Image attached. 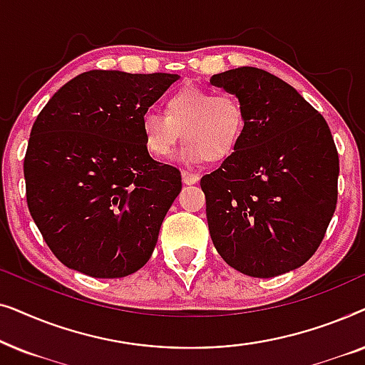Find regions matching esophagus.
Returning <instances> with one entry per match:
<instances>
[{"instance_id":"1","label":"esophagus","mask_w":365,"mask_h":365,"mask_svg":"<svg viewBox=\"0 0 365 365\" xmlns=\"http://www.w3.org/2000/svg\"><path fill=\"white\" fill-rule=\"evenodd\" d=\"M181 176H182L184 184H196L199 181V174H194V173H189V171H182Z\"/></svg>"}]
</instances>
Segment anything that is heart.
I'll list each match as a JSON object with an SVG mask.
<instances>
[{
	"label": "heart",
	"instance_id": "b5f03b06",
	"mask_svg": "<svg viewBox=\"0 0 365 365\" xmlns=\"http://www.w3.org/2000/svg\"><path fill=\"white\" fill-rule=\"evenodd\" d=\"M246 131V109L231 93L184 86L169 94L164 114L148 111L141 118L144 146L153 156H171L181 138L179 158L186 163L222 161L236 151Z\"/></svg>",
	"mask_w": 365,
	"mask_h": 365
}]
</instances>
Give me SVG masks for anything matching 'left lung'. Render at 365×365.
<instances>
[{
    "label": "left lung",
    "instance_id": "left-lung-1",
    "mask_svg": "<svg viewBox=\"0 0 365 365\" xmlns=\"http://www.w3.org/2000/svg\"><path fill=\"white\" fill-rule=\"evenodd\" d=\"M211 84L246 109L237 149L201 179L214 247L251 277L301 267L336 211L339 156L331 129L291 84L264 69H229Z\"/></svg>",
    "mask_w": 365,
    "mask_h": 365
}]
</instances>
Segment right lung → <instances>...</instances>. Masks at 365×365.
<instances>
[{
	"label": "right lung",
	"instance_id": "1",
	"mask_svg": "<svg viewBox=\"0 0 365 365\" xmlns=\"http://www.w3.org/2000/svg\"><path fill=\"white\" fill-rule=\"evenodd\" d=\"M178 78L93 69L38 114L23 166L28 209L66 267L114 279L151 257L181 173L149 156L141 118Z\"/></svg>",
	"mask_w": 365,
	"mask_h": 365
}]
</instances>
